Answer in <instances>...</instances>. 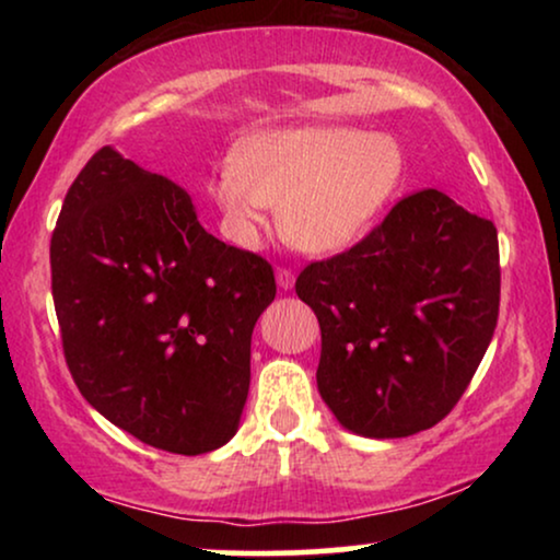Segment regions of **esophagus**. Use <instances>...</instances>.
<instances>
[{
    "label": "esophagus",
    "instance_id": "34e87169",
    "mask_svg": "<svg viewBox=\"0 0 560 560\" xmlns=\"http://www.w3.org/2000/svg\"><path fill=\"white\" fill-rule=\"evenodd\" d=\"M275 278H278V285L282 290H290V288L295 285V272L290 270V267H285V265H280L278 270H275Z\"/></svg>",
    "mask_w": 560,
    "mask_h": 560
}]
</instances>
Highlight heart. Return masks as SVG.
<instances>
[{
  "label": "heart",
  "mask_w": 560,
  "mask_h": 560,
  "mask_svg": "<svg viewBox=\"0 0 560 560\" xmlns=\"http://www.w3.org/2000/svg\"><path fill=\"white\" fill-rule=\"evenodd\" d=\"M405 152L389 135L354 127L278 129L252 137L211 183L229 236L255 247L265 206L280 229L311 252L354 242L405 180Z\"/></svg>",
  "instance_id": "obj_1"
}]
</instances>
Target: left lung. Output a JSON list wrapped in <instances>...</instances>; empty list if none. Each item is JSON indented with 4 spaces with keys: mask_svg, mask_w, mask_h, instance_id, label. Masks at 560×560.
I'll use <instances>...</instances> for the list:
<instances>
[{
    "mask_svg": "<svg viewBox=\"0 0 560 560\" xmlns=\"http://www.w3.org/2000/svg\"><path fill=\"white\" fill-rule=\"evenodd\" d=\"M295 293L318 318L316 382L339 423L402 439L454 410L492 341L497 229L441 190H416L354 247L305 265Z\"/></svg>",
    "mask_w": 560,
    "mask_h": 560,
    "instance_id": "obj_1",
    "label": "left lung"
}]
</instances>
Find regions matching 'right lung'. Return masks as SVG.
<instances>
[{
	"mask_svg": "<svg viewBox=\"0 0 560 560\" xmlns=\"http://www.w3.org/2000/svg\"><path fill=\"white\" fill-rule=\"evenodd\" d=\"M52 303L81 395L137 441L198 456L236 433L272 265L198 224L190 196L102 148L50 236Z\"/></svg>",
	"mask_w": 560,
	"mask_h": 560,
	"instance_id": "right-lung-1",
	"label": "right lung"
}]
</instances>
